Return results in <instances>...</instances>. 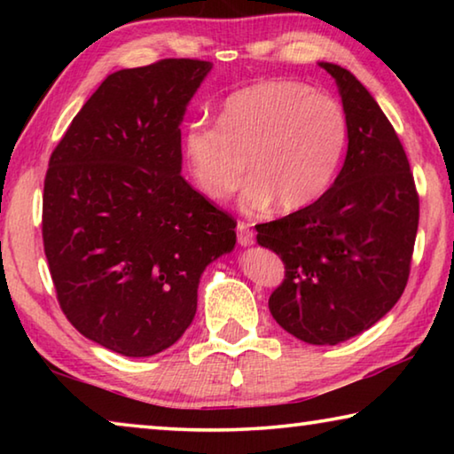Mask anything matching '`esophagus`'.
Wrapping results in <instances>:
<instances>
[{
	"label": "esophagus",
	"instance_id": "34e87169",
	"mask_svg": "<svg viewBox=\"0 0 454 454\" xmlns=\"http://www.w3.org/2000/svg\"><path fill=\"white\" fill-rule=\"evenodd\" d=\"M238 244L240 246L254 244V232L248 230V224H246V222H238Z\"/></svg>",
	"mask_w": 454,
	"mask_h": 454
}]
</instances>
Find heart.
Segmentation results:
<instances>
[{
	"label": "heart",
	"mask_w": 454,
	"mask_h": 454,
	"mask_svg": "<svg viewBox=\"0 0 454 454\" xmlns=\"http://www.w3.org/2000/svg\"><path fill=\"white\" fill-rule=\"evenodd\" d=\"M348 145L340 102L290 80H268L230 94L218 124L200 120L184 129L182 153L196 188L224 202L244 180L248 210L274 204L282 212L309 208L326 194Z\"/></svg>",
	"instance_id": "1"
}]
</instances>
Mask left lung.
Masks as SVG:
<instances>
[{
	"instance_id": "8db88e82",
	"label": "left lung",
	"mask_w": 454,
	"mask_h": 454,
	"mask_svg": "<svg viewBox=\"0 0 454 454\" xmlns=\"http://www.w3.org/2000/svg\"><path fill=\"white\" fill-rule=\"evenodd\" d=\"M333 75L348 118V150L330 190L309 208L258 224L256 240L282 258L268 309L309 344L348 340L398 302L411 272L419 194L401 140L348 70Z\"/></svg>"
}]
</instances>
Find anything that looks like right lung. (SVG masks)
<instances>
[{"label":"right lung","mask_w":454,"mask_h":454,"mask_svg":"<svg viewBox=\"0 0 454 454\" xmlns=\"http://www.w3.org/2000/svg\"><path fill=\"white\" fill-rule=\"evenodd\" d=\"M210 70L182 58L110 74L51 152L42 236L58 302L118 355L172 347L206 266L234 250L232 216L180 176V124Z\"/></svg>","instance_id":"1"}]
</instances>
